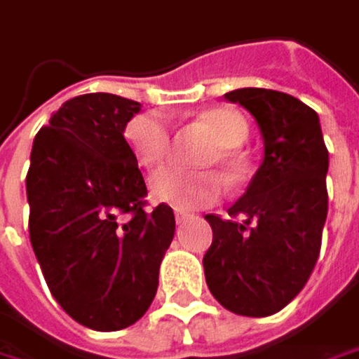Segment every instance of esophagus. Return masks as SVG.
Segmentation results:
<instances>
[{
    "mask_svg": "<svg viewBox=\"0 0 359 359\" xmlns=\"http://www.w3.org/2000/svg\"><path fill=\"white\" fill-rule=\"evenodd\" d=\"M175 219H177V225H182V223H187L189 219H193V215H191V212H184V210H177V212H175Z\"/></svg>",
    "mask_w": 359,
    "mask_h": 359,
    "instance_id": "obj_1",
    "label": "esophagus"
}]
</instances>
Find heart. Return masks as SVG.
<instances>
[{"mask_svg": "<svg viewBox=\"0 0 359 359\" xmlns=\"http://www.w3.org/2000/svg\"><path fill=\"white\" fill-rule=\"evenodd\" d=\"M196 122L217 142V149L207 156V163L219 161L231 175H239L245 161L237 149L249 134L245 118L231 108H209L196 114ZM124 136L136 158L144 166H158L170 154L172 133L166 118L158 112H142L130 118ZM150 193L158 203L177 209H203L221 198L225 193V182L212 170L163 168L152 175Z\"/></svg>", "mask_w": 359, "mask_h": 359, "instance_id": "heart-1", "label": "heart"}]
</instances>
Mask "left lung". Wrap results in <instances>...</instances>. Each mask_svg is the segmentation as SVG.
<instances>
[{"label":"left lung","mask_w":359,"mask_h":359,"mask_svg":"<svg viewBox=\"0 0 359 359\" xmlns=\"http://www.w3.org/2000/svg\"><path fill=\"white\" fill-rule=\"evenodd\" d=\"M225 98L257 120L265 158L229 219L205 217L212 229L205 277L225 309L265 318L305 287L318 263L330 156L318 112L302 100L265 88L233 90Z\"/></svg>","instance_id":"8db88e82"}]
</instances>
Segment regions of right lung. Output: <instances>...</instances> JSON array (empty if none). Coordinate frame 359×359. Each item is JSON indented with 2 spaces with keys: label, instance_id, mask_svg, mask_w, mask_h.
I'll return each instance as SVG.
<instances>
[{
  "label": "right lung",
  "instance_id": "right-lung-1",
  "mask_svg": "<svg viewBox=\"0 0 359 359\" xmlns=\"http://www.w3.org/2000/svg\"><path fill=\"white\" fill-rule=\"evenodd\" d=\"M140 104L116 94L64 102L36 134L25 177L29 241L46 283L72 320L116 332L140 320L158 287L175 212L147 207V184L124 138Z\"/></svg>",
  "mask_w": 359,
  "mask_h": 359
}]
</instances>
